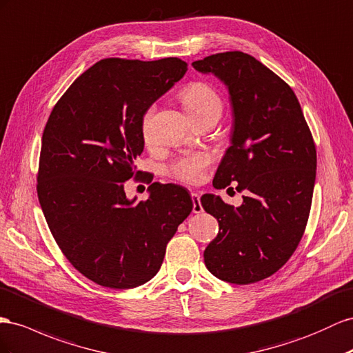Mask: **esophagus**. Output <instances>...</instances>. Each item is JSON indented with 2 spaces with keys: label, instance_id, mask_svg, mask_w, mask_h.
<instances>
[{
  "label": "esophagus",
  "instance_id": "obj_1",
  "mask_svg": "<svg viewBox=\"0 0 353 353\" xmlns=\"http://www.w3.org/2000/svg\"><path fill=\"white\" fill-rule=\"evenodd\" d=\"M192 202H193V212L200 214L203 211L202 203H200V196L197 193H192Z\"/></svg>",
  "mask_w": 353,
  "mask_h": 353
}]
</instances>
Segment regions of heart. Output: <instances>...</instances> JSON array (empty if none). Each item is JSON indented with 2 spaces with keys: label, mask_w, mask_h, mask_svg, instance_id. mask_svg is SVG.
<instances>
[{
  "label": "heart",
  "mask_w": 353,
  "mask_h": 353,
  "mask_svg": "<svg viewBox=\"0 0 353 353\" xmlns=\"http://www.w3.org/2000/svg\"><path fill=\"white\" fill-rule=\"evenodd\" d=\"M178 98L183 103V107L188 112V116L194 121L208 116L220 117L223 111V102L220 94L215 92L212 85L205 81H193L184 85L179 90ZM154 107H148L141 117V137L145 144L153 138V130H151V121H153ZM209 156L206 154H193L184 156L174 160L166 169L168 176L174 178L179 183L184 184H197L203 176L205 169L208 168Z\"/></svg>",
  "instance_id": "1"
}]
</instances>
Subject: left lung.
<instances>
[{
	"label": "left lung",
	"mask_w": 353,
	"mask_h": 353,
	"mask_svg": "<svg viewBox=\"0 0 353 353\" xmlns=\"http://www.w3.org/2000/svg\"><path fill=\"white\" fill-rule=\"evenodd\" d=\"M224 81L233 107L232 145L212 184L237 183L243 203L233 208L214 194L200 202L220 232L203 252L218 279L248 285L287 263L309 220L316 176V147L290 85L243 52H224L192 63Z\"/></svg>",
	"instance_id": "1"
}]
</instances>
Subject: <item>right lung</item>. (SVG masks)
<instances>
[{
  "mask_svg": "<svg viewBox=\"0 0 353 353\" xmlns=\"http://www.w3.org/2000/svg\"><path fill=\"white\" fill-rule=\"evenodd\" d=\"M185 71L178 58L102 59L70 85L46 123L38 200L66 260L101 287L129 290L153 278L193 209L175 184L152 183L138 203L125 193L126 181L142 174L133 165L144 150L142 114Z\"/></svg>",
  "mask_w": 353,
  "mask_h": 353,
  "instance_id": "right-lung-1",
  "label": "right lung"
}]
</instances>
